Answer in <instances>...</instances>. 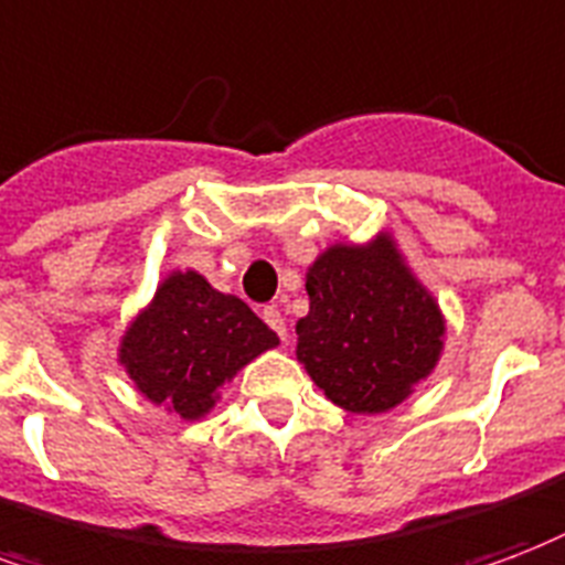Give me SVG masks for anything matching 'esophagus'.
<instances>
[{"label": "esophagus", "mask_w": 565, "mask_h": 565, "mask_svg": "<svg viewBox=\"0 0 565 565\" xmlns=\"http://www.w3.org/2000/svg\"><path fill=\"white\" fill-rule=\"evenodd\" d=\"M263 320H266V326H269L271 332L281 338V341L287 338V323H284V315L275 305H266V308H263Z\"/></svg>", "instance_id": "obj_1"}]
</instances>
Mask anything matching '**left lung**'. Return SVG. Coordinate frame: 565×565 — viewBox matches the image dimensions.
Wrapping results in <instances>:
<instances>
[{
	"instance_id": "1",
	"label": "left lung",
	"mask_w": 565,
	"mask_h": 565,
	"mask_svg": "<svg viewBox=\"0 0 565 565\" xmlns=\"http://www.w3.org/2000/svg\"><path fill=\"white\" fill-rule=\"evenodd\" d=\"M311 308L296 323V356L326 398L350 413H386L431 374L443 315L388 236L332 245L308 269Z\"/></svg>"
}]
</instances>
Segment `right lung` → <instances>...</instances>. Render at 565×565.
<instances>
[{
    "instance_id": "1",
    "label": "right lung",
    "mask_w": 565,
    "mask_h": 565,
    "mask_svg": "<svg viewBox=\"0 0 565 565\" xmlns=\"http://www.w3.org/2000/svg\"><path fill=\"white\" fill-rule=\"evenodd\" d=\"M278 335L236 296L212 290L198 271H173L125 332L119 362L152 404L200 419L227 380Z\"/></svg>"
}]
</instances>
